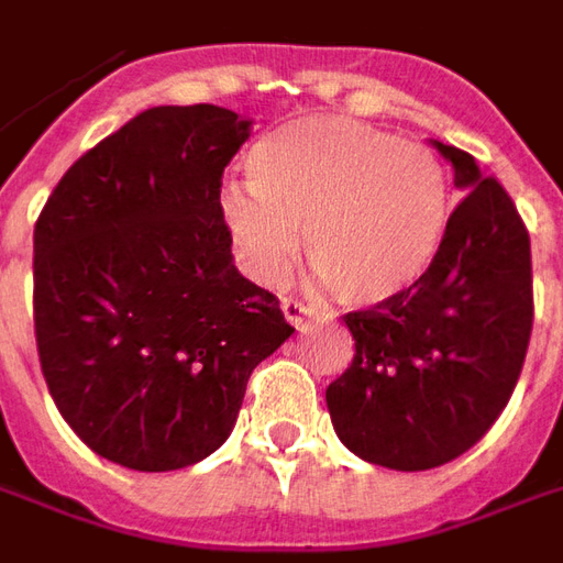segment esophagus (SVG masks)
I'll use <instances>...</instances> for the list:
<instances>
[{"mask_svg": "<svg viewBox=\"0 0 563 563\" xmlns=\"http://www.w3.org/2000/svg\"><path fill=\"white\" fill-rule=\"evenodd\" d=\"M283 317L289 325L295 329H305L307 319H310V307H305L301 301H295V298H283Z\"/></svg>", "mask_w": 563, "mask_h": 563, "instance_id": "esophagus-1", "label": "esophagus"}]
</instances>
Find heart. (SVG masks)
Returning <instances> with one entry per match:
<instances>
[{
  "mask_svg": "<svg viewBox=\"0 0 563 563\" xmlns=\"http://www.w3.org/2000/svg\"><path fill=\"white\" fill-rule=\"evenodd\" d=\"M253 186L225 184L220 210L244 271L274 286L301 250L353 307L386 305L422 280L449 225L446 172L422 144L343 117H307L250 153Z\"/></svg>",
  "mask_w": 563,
  "mask_h": 563,
  "instance_id": "obj_1",
  "label": "heart"
}]
</instances>
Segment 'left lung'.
I'll return each mask as SVG.
<instances>
[{"label":"left lung","mask_w":563,"mask_h":563,"mask_svg":"<svg viewBox=\"0 0 563 563\" xmlns=\"http://www.w3.org/2000/svg\"><path fill=\"white\" fill-rule=\"evenodd\" d=\"M434 147L464 192L440 253L413 289L343 317L353 365L325 389L343 446L389 471H431L483 440L533 325L531 238L512 198L471 153Z\"/></svg>","instance_id":"1"}]
</instances>
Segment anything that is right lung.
<instances>
[{"mask_svg": "<svg viewBox=\"0 0 563 563\" xmlns=\"http://www.w3.org/2000/svg\"><path fill=\"white\" fill-rule=\"evenodd\" d=\"M250 120L162 104L87 150L35 222V343L56 410L102 459L180 471L225 443L292 325L234 268L220 210Z\"/></svg>", "mask_w": 563, "mask_h": 563, "instance_id": "1", "label": "right lung"}]
</instances>
